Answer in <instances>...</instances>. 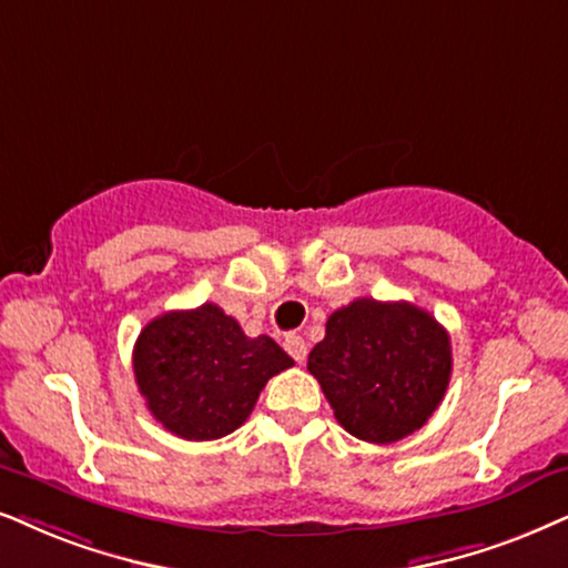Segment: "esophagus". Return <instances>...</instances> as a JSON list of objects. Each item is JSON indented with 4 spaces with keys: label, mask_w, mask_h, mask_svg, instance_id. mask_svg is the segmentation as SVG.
Here are the masks:
<instances>
[{
    "label": "esophagus",
    "mask_w": 568,
    "mask_h": 568,
    "mask_svg": "<svg viewBox=\"0 0 568 568\" xmlns=\"http://www.w3.org/2000/svg\"><path fill=\"white\" fill-rule=\"evenodd\" d=\"M285 351H288V354L296 358L298 364H304V358H306V341L301 335H296V333L285 335Z\"/></svg>",
    "instance_id": "esophagus-1"
}]
</instances>
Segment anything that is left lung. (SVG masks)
Here are the masks:
<instances>
[{
  "mask_svg": "<svg viewBox=\"0 0 568 568\" xmlns=\"http://www.w3.org/2000/svg\"><path fill=\"white\" fill-rule=\"evenodd\" d=\"M308 372L337 425L358 440L396 443L419 429L448 390L450 337L406 301L356 298L329 314Z\"/></svg>",
  "mask_w": 568,
  "mask_h": 568,
  "instance_id": "left-lung-1",
  "label": "left lung"
}]
</instances>
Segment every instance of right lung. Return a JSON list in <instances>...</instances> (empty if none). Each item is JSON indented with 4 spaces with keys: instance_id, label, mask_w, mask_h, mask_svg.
<instances>
[{
    "instance_id": "obj_1",
    "label": "right lung",
    "mask_w": 568,
    "mask_h": 568,
    "mask_svg": "<svg viewBox=\"0 0 568 568\" xmlns=\"http://www.w3.org/2000/svg\"><path fill=\"white\" fill-rule=\"evenodd\" d=\"M293 358L270 335L248 337L217 304L168 312L141 329L133 372L146 408L183 440H217L254 412Z\"/></svg>"
}]
</instances>
